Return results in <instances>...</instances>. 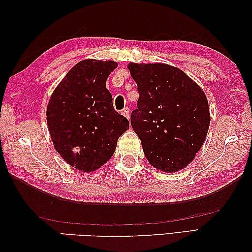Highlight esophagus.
Masks as SVG:
<instances>
[{"label": "esophagus", "mask_w": 252, "mask_h": 252, "mask_svg": "<svg viewBox=\"0 0 252 252\" xmlns=\"http://www.w3.org/2000/svg\"><path fill=\"white\" fill-rule=\"evenodd\" d=\"M122 114H123L124 116H125L127 119H129V116H130V110H129L128 107H126V108H124V109L122 110Z\"/></svg>", "instance_id": "34e87169"}]
</instances>
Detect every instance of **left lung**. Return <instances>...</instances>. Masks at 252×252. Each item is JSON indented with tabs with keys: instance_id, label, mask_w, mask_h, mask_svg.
Returning a JSON list of instances; mask_svg holds the SVG:
<instances>
[{
	"instance_id": "obj_1",
	"label": "left lung",
	"mask_w": 252,
	"mask_h": 252,
	"mask_svg": "<svg viewBox=\"0 0 252 252\" xmlns=\"http://www.w3.org/2000/svg\"><path fill=\"white\" fill-rule=\"evenodd\" d=\"M128 70L139 94L130 124L145 158L162 172L183 170L207 137L211 121L207 96L173 65L130 63Z\"/></svg>"
}]
</instances>
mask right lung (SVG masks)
<instances>
[{"label":"right lung","instance_id":"right-lung-1","mask_svg":"<svg viewBox=\"0 0 252 252\" xmlns=\"http://www.w3.org/2000/svg\"><path fill=\"white\" fill-rule=\"evenodd\" d=\"M115 61L86 59L69 70L49 100L47 123L53 146L69 165L94 172L108 162L129 122L113 106L106 80Z\"/></svg>","mask_w":252,"mask_h":252}]
</instances>
